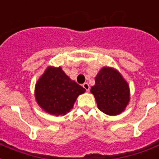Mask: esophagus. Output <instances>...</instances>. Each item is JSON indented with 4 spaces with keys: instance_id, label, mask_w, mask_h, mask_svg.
I'll list each match as a JSON object with an SVG mask.
<instances>
[{
    "instance_id": "esophagus-1",
    "label": "esophagus",
    "mask_w": 159,
    "mask_h": 159,
    "mask_svg": "<svg viewBox=\"0 0 159 159\" xmlns=\"http://www.w3.org/2000/svg\"><path fill=\"white\" fill-rule=\"evenodd\" d=\"M82 85H83V87H84V89H85L86 91H89V84H88V83H84V84H82Z\"/></svg>"
}]
</instances>
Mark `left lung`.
Wrapping results in <instances>:
<instances>
[{
	"label": "left lung",
	"mask_w": 159,
	"mask_h": 159,
	"mask_svg": "<svg viewBox=\"0 0 159 159\" xmlns=\"http://www.w3.org/2000/svg\"><path fill=\"white\" fill-rule=\"evenodd\" d=\"M90 92L100 111L110 116L120 114L130 100L129 86L117 70L104 67L95 77Z\"/></svg>",
	"instance_id": "8db88e82"
}]
</instances>
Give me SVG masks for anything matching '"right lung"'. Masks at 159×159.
<instances>
[{
  "label": "right lung",
  "mask_w": 159,
  "mask_h": 159,
  "mask_svg": "<svg viewBox=\"0 0 159 159\" xmlns=\"http://www.w3.org/2000/svg\"><path fill=\"white\" fill-rule=\"evenodd\" d=\"M85 89L71 80L60 67H48L37 82V102L49 114L65 115L72 109L76 99Z\"/></svg>",
  "instance_id": "obj_1"
}]
</instances>
